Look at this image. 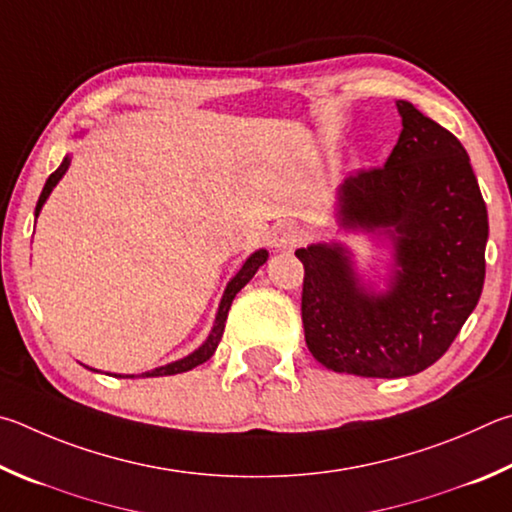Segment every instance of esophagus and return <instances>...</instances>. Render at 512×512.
I'll list each match as a JSON object with an SVG mask.
<instances>
[{
    "instance_id": "1",
    "label": "esophagus",
    "mask_w": 512,
    "mask_h": 512,
    "mask_svg": "<svg viewBox=\"0 0 512 512\" xmlns=\"http://www.w3.org/2000/svg\"><path fill=\"white\" fill-rule=\"evenodd\" d=\"M301 240H303L301 227L294 222H288V220L276 224L272 231V245L276 249H292V247H297Z\"/></svg>"
}]
</instances>
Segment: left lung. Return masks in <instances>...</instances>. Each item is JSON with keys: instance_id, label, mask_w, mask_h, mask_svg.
<instances>
[{"instance_id": "8db88e82", "label": "left lung", "mask_w": 512, "mask_h": 512, "mask_svg": "<svg viewBox=\"0 0 512 512\" xmlns=\"http://www.w3.org/2000/svg\"><path fill=\"white\" fill-rule=\"evenodd\" d=\"M396 105L402 132L387 164L346 177L337 209L342 227L393 242L389 290H364L335 242L294 251L312 357L362 378H405L441 360L486 279L488 211L468 152L411 103Z\"/></svg>"}]
</instances>
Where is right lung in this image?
Listing matches in <instances>:
<instances>
[{"label": "right lung", "instance_id": "obj_1", "mask_svg": "<svg viewBox=\"0 0 512 512\" xmlns=\"http://www.w3.org/2000/svg\"><path fill=\"white\" fill-rule=\"evenodd\" d=\"M67 168H69V157L62 159V164L58 166V170H53V173L49 175L47 184H44L42 193H40L38 206H35V218H38L42 204L47 202V197H49V193L53 191V186H56V184L60 182V179H62V175L67 173ZM265 261H267V251H265V249L254 251V254H251V256L247 258V261H245V265L240 267V272L229 281L227 290H224V294H222V301H220L218 315H215V326H213V330H211V335L206 337V342H204L200 348H197V351H193L191 355H186L184 360L170 362V364H166V366H159V369H155V371L141 373L143 378H159V375L184 373V371H191V369H195V366H200V364H204L206 360H209V357L215 353V348H218L220 339H222L224 321H227V315H229V308H231L233 297H236V294H238L242 288H245V285L251 281V276L256 274L258 267H261ZM119 378H121V375H119ZM125 378H134V375H125Z\"/></svg>", "mask_w": 512, "mask_h": 512}]
</instances>
